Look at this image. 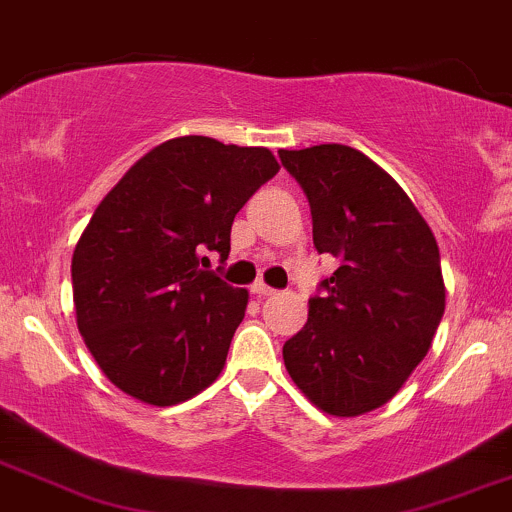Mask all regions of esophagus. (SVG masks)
I'll return each instance as SVG.
<instances>
[{"label": "esophagus", "mask_w": 512, "mask_h": 512, "mask_svg": "<svg viewBox=\"0 0 512 512\" xmlns=\"http://www.w3.org/2000/svg\"><path fill=\"white\" fill-rule=\"evenodd\" d=\"M250 291L252 294H257V296H272V294H277V289H272V286H267L265 282H255L250 286Z\"/></svg>", "instance_id": "34e87169"}]
</instances>
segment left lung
<instances>
[{
	"label": "left lung",
	"instance_id": "obj_1",
	"mask_svg": "<svg viewBox=\"0 0 512 512\" xmlns=\"http://www.w3.org/2000/svg\"><path fill=\"white\" fill-rule=\"evenodd\" d=\"M313 216V245L338 257L306 325L284 342L294 384L320 411L384 406L428 355L445 313L440 247L389 172L350 145L279 150Z\"/></svg>",
	"mask_w": 512,
	"mask_h": 512
}]
</instances>
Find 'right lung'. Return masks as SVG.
<instances>
[{
    "label": "right lung",
    "instance_id": "right-lung-1",
    "mask_svg": "<svg viewBox=\"0 0 512 512\" xmlns=\"http://www.w3.org/2000/svg\"><path fill=\"white\" fill-rule=\"evenodd\" d=\"M279 172L267 148L206 136L165 140L101 199L72 255L77 328L123 393L174 406L213 384L245 318L247 289L204 272L230 226Z\"/></svg>",
    "mask_w": 512,
    "mask_h": 512
}]
</instances>
